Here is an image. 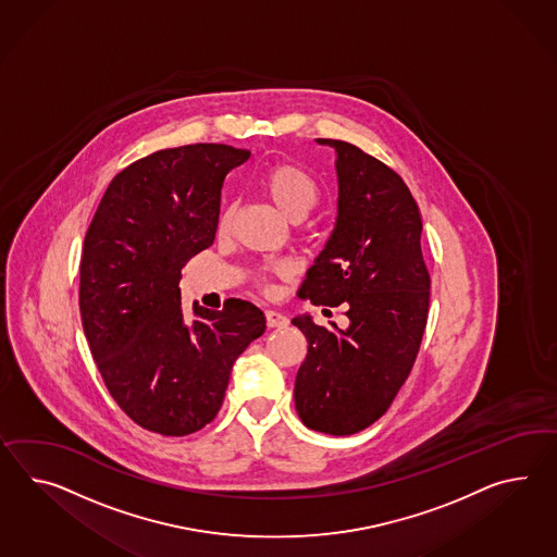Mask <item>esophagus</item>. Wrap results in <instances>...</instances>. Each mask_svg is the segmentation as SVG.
<instances>
[{
	"label": "esophagus",
	"mask_w": 557,
	"mask_h": 557,
	"mask_svg": "<svg viewBox=\"0 0 557 557\" xmlns=\"http://www.w3.org/2000/svg\"><path fill=\"white\" fill-rule=\"evenodd\" d=\"M265 324H268V327H285L289 324V320L285 318L284 313L268 310L265 312Z\"/></svg>",
	"instance_id": "esophagus-1"
}]
</instances>
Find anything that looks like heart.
<instances>
[{
    "label": "heart",
    "mask_w": 557,
    "mask_h": 557,
    "mask_svg": "<svg viewBox=\"0 0 557 557\" xmlns=\"http://www.w3.org/2000/svg\"><path fill=\"white\" fill-rule=\"evenodd\" d=\"M261 189L285 218L294 221L304 218L313 205L318 203V197H320L315 181L304 169L292 163H277L270 166L261 177ZM231 221H233V207H225L219 218V231L230 230ZM256 284L261 289H268L265 272L256 273Z\"/></svg>",
    "instance_id": "obj_1"
}]
</instances>
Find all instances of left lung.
I'll return each mask as SVG.
<instances>
[{"mask_svg":"<svg viewBox=\"0 0 557 557\" xmlns=\"http://www.w3.org/2000/svg\"><path fill=\"white\" fill-rule=\"evenodd\" d=\"M315 143L336 150L338 211L298 296L339 308L348 320L344 327L318 326L308 313L292 320L308 338L294 400L308 429L344 436L379 421L408 379L426 326L431 275L421 213L405 181L350 143Z\"/></svg>","mask_w":557,"mask_h":557,"instance_id":"8db88e82","label":"left lung"}]
</instances>
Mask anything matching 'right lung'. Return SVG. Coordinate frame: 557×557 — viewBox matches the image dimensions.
<instances>
[{
  "mask_svg": "<svg viewBox=\"0 0 557 557\" xmlns=\"http://www.w3.org/2000/svg\"><path fill=\"white\" fill-rule=\"evenodd\" d=\"M249 150L199 143L152 152L110 181L81 261L84 334L116 405L164 436L218 417L237 356L265 332L251 301L181 306V272L213 245L223 181Z\"/></svg>",
  "mask_w": 557,
  "mask_h": 557,
  "instance_id": "obj_1",
  "label": "right lung"
}]
</instances>
